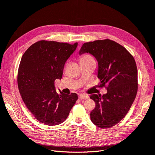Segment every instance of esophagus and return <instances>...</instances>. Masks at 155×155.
Segmentation results:
<instances>
[{
  "instance_id": "esophagus-1",
  "label": "esophagus",
  "mask_w": 155,
  "mask_h": 155,
  "mask_svg": "<svg viewBox=\"0 0 155 155\" xmlns=\"http://www.w3.org/2000/svg\"><path fill=\"white\" fill-rule=\"evenodd\" d=\"M79 100H87L88 99V96L85 94H79Z\"/></svg>"
}]
</instances>
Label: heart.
<instances>
[{"label":"heart","instance_id":"b5f03b06","mask_svg":"<svg viewBox=\"0 0 155 155\" xmlns=\"http://www.w3.org/2000/svg\"><path fill=\"white\" fill-rule=\"evenodd\" d=\"M94 59L91 57L90 55L88 54H83L81 55L79 58V61L80 64H83V63H86L87 62L91 61H93Z\"/></svg>","mask_w":155,"mask_h":155}]
</instances>
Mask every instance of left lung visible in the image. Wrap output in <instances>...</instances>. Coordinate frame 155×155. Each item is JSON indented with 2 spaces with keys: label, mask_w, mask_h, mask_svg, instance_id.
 Instances as JSON below:
<instances>
[{
  "label": "left lung",
  "mask_w": 155,
  "mask_h": 155,
  "mask_svg": "<svg viewBox=\"0 0 155 155\" xmlns=\"http://www.w3.org/2000/svg\"><path fill=\"white\" fill-rule=\"evenodd\" d=\"M89 53L98 62L97 87L107 88V94H93L96 103L91 112L94 124L102 129L118 124L127 114L138 91V70L133 56L123 46L106 39L83 45L79 54Z\"/></svg>",
  "instance_id": "8db88e82"
}]
</instances>
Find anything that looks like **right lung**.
<instances>
[{"label": "right lung", "instance_id": "add662e5", "mask_svg": "<svg viewBox=\"0 0 155 155\" xmlns=\"http://www.w3.org/2000/svg\"><path fill=\"white\" fill-rule=\"evenodd\" d=\"M78 46L41 40L23 54L18 69V91L25 104L36 120L47 125L66 120L78 99L76 93H56L55 80L61 79L64 64Z\"/></svg>", "mask_w": 155, "mask_h": 155}]
</instances>
